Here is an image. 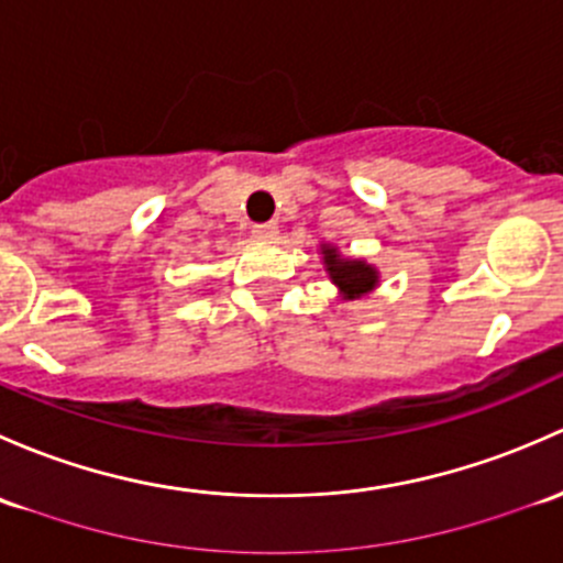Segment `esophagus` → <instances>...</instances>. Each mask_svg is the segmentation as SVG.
I'll use <instances>...</instances> for the list:
<instances>
[{
    "label": "esophagus",
    "mask_w": 563,
    "mask_h": 563,
    "mask_svg": "<svg viewBox=\"0 0 563 563\" xmlns=\"http://www.w3.org/2000/svg\"><path fill=\"white\" fill-rule=\"evenodd\" d=\"M276 233H279L276 222H260V224H254V228H252V235H254V239H260V241L276 239Z\"/></svg>",
    "instance_id": "1"
}]
</instances>
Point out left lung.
<instances>
[{"label":"left lung","mask_w":563,"mask_h":563,"mask_svg":"<svg viewBox=\"0 0 563 563\" xmlns=\"http://www.w3.org/2000/svg\"><path fill=\"white\" fill-rule=\"evenodd\" d=\"M324 265H328L330 279L339 284V289L344 292V298H361L363 292L374 289L376 284V271L371 265L361 263V260H341L335 254V249H322Z\"/></svg>","instance_id":"obj_1"}]
</instances>
